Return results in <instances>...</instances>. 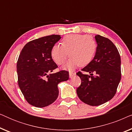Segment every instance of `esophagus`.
Listing matches in <instances>:
<instances>
[{"label": "esophagus", "mask_w": 132, "mask_h": 132, "mask_svg": "<svg viewBox=\"0 0 132 132\" xmlns=\"http://www.w3.org/2000/svg\"><path fill=\"white\" fill-rule=\"evenodd\" d=\"M75 75H76V73H73V72H70V73H69V76H70V78H72V77H73Z\"/></svg>", "instance_id": "1"}]
</instances>
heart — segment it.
<instances>
[{"label": "heart", "instance_id": "1", "mask_svg": "<svg viewBox=\"0 0 132 132\" xmlns=\"http://www.w3.org/2000/svg\"><path fill=\"white\" fill-rule=\"evenodd\" d=\"M62 45L55 44L51 50V56L57 65H62L69 57L70 59L64 68L73 70L76 67L87 65L94 57L97 43L91 35L70 34L64 37Z\"/></svg>", "mask_w": 132, "mask_h": 132}]
</instances>
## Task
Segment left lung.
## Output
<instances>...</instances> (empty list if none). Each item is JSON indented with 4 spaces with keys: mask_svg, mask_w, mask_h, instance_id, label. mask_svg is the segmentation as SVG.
I'll return each instance as SVG.
<instances>
[{
    "mask_svg": "<svg viewBox=\"0 0 132 132\" xmlns=\"http://www.w3.org/2000/svg\"><path fill=\"white\" fill-rule=\"evenodd\" d=\"M97 47L95 56L78 71L81 85L76 92L80 100L90 106H99L111 100L117 93L121 77V57L114 44L107 38L95 36Z\"/></svg>",
    "mask_w": 132,
    "mask_h": 132,
    "instance_id": "8db88e82",
    "label": "left lung"
}]
</instances>
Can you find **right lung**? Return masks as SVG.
<instances>
[{"label":"right lung","instance_id":"obj_1","mask_svg":"<svg viewBox=\"0 0 132 132\" xmlns=\"http://www.w3.org/2000/svg\"><path fill=\"white\" fill-rule=\"evenodd\" d=\"M52 35L34 39L24 46L17 63L18 84L24 98L37 108L53 103L59 95L57 84L69 79V73L61 70L50 74L57 65L51 56V50L61 39Z\"/></svg>","mask_w":132,"mask_h":132}]
</instances>
